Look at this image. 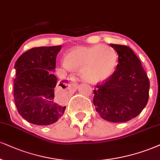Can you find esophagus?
Here are the masks:
<instances>
[{
	"label": "esophagus",
	"mask_w": 160,
	"mask_h": 160,
	"mask_svg": "<svg viewBox=\"0 0 160 160\" xmlns=\"http://www.w3.org/2000/svg\"><path fill=\"white\" fill-rule=\"evenodd\" d=\"M77 85V78L74 75H72V76H70V84H69V87L70 88H74Z\"/></svg>",
	"instance_id": "1"
}]
</instances>
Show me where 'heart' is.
Wrapping results in <instances>:
<instances>
[{"mask_svg": "<svg viewBox=\"0 0 160 160\" xmlns=\"http://www.w3.org/2000/svg\"><path fill=\"white\" fill-rule=\"evenodd\" d=\"M65 63L70 69L82 68L84 78L90 83H97L108 79L113 74L116 56L109 47L98 45L71 51L67 56Z\"/></svg>", "mask_w": 160, "mask_h": 160, "instance_id": "heart-1", "label": "heart"}]
</instances>
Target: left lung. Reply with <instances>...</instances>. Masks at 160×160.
I'll use <instances>...</instances> for the list:
<instances>
[{
	"instance_id": "8db88e82",
	"label": "left lung",
	"mask_w": 160,
	"mask_h": 160,
	"mask_svg": "<svg viewBox=\"0 0 160 160\" xmlns=\"http://www.w3.org/2000/svg\"><path fill=\"white\" fill-rule=\"evenodd\" d=\"M117 52L116 70L93 90V104L102 119L125 122L142 111L148 101L150 82L141 62L129 47L110 44Z\"/></svg>"
}]
</instances>
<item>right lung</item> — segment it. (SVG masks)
Returning <instances> with one entry per match:
<instances>
[{
    "instance_id": "1",
    "label": "right lung",
    "mask_w": 160,
    "mask_h": 160,
    "mask_svg": "<svg viewBox=\"0 0 160 160\" xmlns=\"http://www.w3.org/2000/svg\"><path fill=\"white\" fill-rule=\"evenodd\" d=\"M62 46L34 47L23 53L15 64L14 100L23 119L37 125L55 123L66 106L54 102L57 78L50 71L56 69V56ZM66 88L64 82L59 84Z\"/></svg>"
}]
</instances>
